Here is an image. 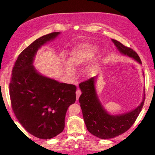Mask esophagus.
<instances>
[{
  "instance_id": "1",
  "label": "esophagus",
  "mask_w": 155,
  "mask_h": 155,
  "mask_svg": "<svg viewBox=\"0 0 155 155\" xmlns=\"http://www.w3.org/2000/svg\"><path fill=\"white\" fill-rule=\"evenodd\" d=\"M81 94H82V92H81V91L79 90V89H78V90L77 91V92H76V95H77V101L78 100L79 97L80 96Z\"/></svg>"
}]
</instances>
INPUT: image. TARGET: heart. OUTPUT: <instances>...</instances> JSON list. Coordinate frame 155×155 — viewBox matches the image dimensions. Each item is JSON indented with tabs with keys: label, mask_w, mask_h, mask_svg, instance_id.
Instances as JSON below:
<instances>
[{
	"label": "heart",
	"mask_w": 155,
	"mask_h": 155,
	"mask_svg": "<svg viewBox=\"0 0 155 155\" xmlns=\"http://www.w3.org/2000/svg\"><path fill=\"white\" fill-rule=\"evenodd\" d=\"M96 48L90 44H83L75 48L70 53L68 63L64 62V70L68 75H73L74 71L73 67H77L90 61L96 53ZM94 66L89 67L87 71L92 73L94 71Z\"/></svg>",
	"instance_id": "1"
}]
</instances>
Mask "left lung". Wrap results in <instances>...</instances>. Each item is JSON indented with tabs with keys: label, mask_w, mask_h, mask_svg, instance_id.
<instances>
[{
	"label": "left lung",
	"mask_w": 155,
	"mask_h": 155,
	"mask_svg": "<svg viewBox=\"0 0 155 155\" xmlns=\"http://www.w3.org/2000/svg\"><path fill=\"white\" fill-rule=\"evenodd\" d=\"M112 41L120 53L142 63L140 56L133 49L125 46L117 40L112 39ZM95 82V77H92L79 84L82 94L78 101L87 130L95 136L104 140L123 134L133 126L139 116L143 107L144 97L140 105L131 112L110 115L104 109L98 99Z\"/></svg>",
	"instance_id": "left-lung-1"
}]
</instances>
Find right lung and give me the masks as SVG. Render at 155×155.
<instances>
[{"label": "right lung", "mask_w": 155, "mask_h": 155, "mask_svg": "<svg viewBox=\"0 0 155 155\" xmlns=\"http://www.w3.org/2000/svg\"><path fill=\"white\" fill-rule=\"evenodd\" d=\"M60 34L40 37L24 49L14 64L9 84L15 117L28 133L43 140L63 131L67 109L76 101L75 85L43 76L32 65L38 49Z\"/></svg>", "instance_id": "add662e5"}]
</instances>
